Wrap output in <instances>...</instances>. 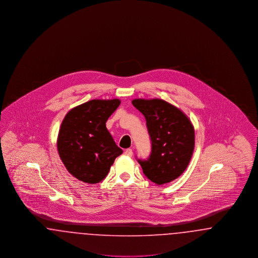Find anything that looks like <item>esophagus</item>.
<instances>
[{"instance_id": "34e87169", "label": "esophagus", "mask_w": 258, "mask_h": 258, "mask_svg": "<svg viewBox=\"0 0 258 258\" xmlns=\"http://www.w3.org/2000/svg\"><path fill=\"white\" fill-rule=\"evenodd\" d=\"M123 154H124L125 156H127V157H132V156L134 155V152H133L132 149H126Z\"/></svg>"}]
</instances>
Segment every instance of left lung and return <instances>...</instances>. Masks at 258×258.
<instances>
[{
	"mask_svg": "<svg viewBox=\"0 0 258 258\" xmlns=\"http://www.w3.org/2000/svg\"><path fill=\"white\" fill-rule=\"evenodd\" d=\"M133 104L147 123L152 153L147 160H138L143 173L155 184L177 179L191 160L196 135L188 117L178 107L160 98H136Z\"/></svg>",
	"mask_w": 258,
	"mask_h": 258,
	"instance_id": "obj_1",
	"label": "left lung"
}]
</instances>
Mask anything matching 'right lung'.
<instances>
[{
    "label": "right lung",
    "mask_w": 258,
    "mask_h": 258,
    "mask_svg": "<svg viewBox=\"0 0 258 258\" xmlns=\"http://www.w3.org/2000/svg\"><path fill=\"white\" fill-rule=\"evenodd\" d=\"M121 100L92 99L69 111L61 122L57 149L67 170L87 184H97L123 153L106 128Z\"/></svg>",
    "instance_id": "right-lung-1"
}]
</instances>
